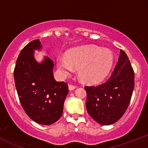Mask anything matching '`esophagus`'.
Masks as SVG:
<instances>
[{
  "mask_svg": "<svg viewBox=\"0 0 148 148\" xmlns=\"http://www.w3.org/2000/svg\"><path fill=\"white\" fill-rule=\"evenodd\" d=\"M69 87V90H74L75 88L77 87V86H75V85H72V84H69L68 86Z\"/></svg>",
  "mask_w": 148,
  "mask_h": 148,
  "instance_id": "esophagus-1",
  "label": "esophagus"
}]
</instances>
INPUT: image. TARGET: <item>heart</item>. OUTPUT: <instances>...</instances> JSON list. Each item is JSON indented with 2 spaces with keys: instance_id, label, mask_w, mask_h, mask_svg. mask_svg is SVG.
Wrapping results in <instances>:
<instances>
[{
  "instance_id": "b5f03b06",
  "label": "heart",
  "mask_w": 148,
  "mask_h": 148,
  "mask_svg": "<svg viewBox=\"0 0 148 148\" xmlns=\"http://www.w3.org/2000/svg\"><path fill=\"white\" fill-rule=\"evenodd\" d=\"M113 62L112 53L94 45L71 49L66 56L57 59V67L61 74L67 76L78 68V76L85 83L95 84L107 75Z\"/></svg>"
}]
</instances>
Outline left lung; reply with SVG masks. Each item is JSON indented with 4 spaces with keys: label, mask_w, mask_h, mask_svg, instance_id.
I'll list each match as a JSON object with an SVG mask.
<instances>
[{
    "label": "left lung",
    "mask_w": 148,
    "mask_h": 148,
    "mask_svg": "<svg viewBox=\"0 0 148 148\" xmlns=\"http://www.w3.org/2000/svg\"><path fill=\"white\" fill-rule=\"evenodd\" d=\"M134 88V69L127 54L120 50L118 63L106 82L85 86L88 114L100 125L116 123L128 108Z\"/></svg>",
    "instance_id": "obj_1"
}]
</instances>
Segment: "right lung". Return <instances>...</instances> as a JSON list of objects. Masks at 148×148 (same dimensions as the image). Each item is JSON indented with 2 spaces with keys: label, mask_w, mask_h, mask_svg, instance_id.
Listing matches in <instances>:
<instances>
[{
  "label": "right lung",
  "mask_w": 148,
  "mask_h": 148,
  "mask_svg": "<svg viewBox=\"0 0 148 148\" xmlns=\"http://www.w3.org/2000/svg\"><path fill=\"white\" fill-rule=\"evenodd\" d=\"M42 48L39 40L21 50L14 70L15 86L20 102L30 118L49 125L62 116L64 101L69 92L67 83L58 82L53 74V62L45 57L42 63L34 58V50Z\"/></svg>",
  "instance_id": "1"
}]
</instances>
